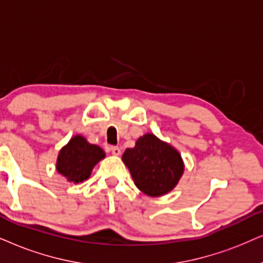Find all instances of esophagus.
Wrapping results in <instances>:
<instances>
[{
    "mask_svg": "<svg viewBox=\"0 0 263 263\" xmlns=\"http://www.w3.org/2000/svg\"><path fill=\"white\" fill-rule=\"evenodd\" d=\"M110 151H111V154L115 155V156H118V155L121 154V149L119 148V147H111Z\"/></svg>",
    "mask_w": 263,
    "mask_h": 263,
    "instance_id": "34e87169",
    "label": "esophagus"
}]
</instances>
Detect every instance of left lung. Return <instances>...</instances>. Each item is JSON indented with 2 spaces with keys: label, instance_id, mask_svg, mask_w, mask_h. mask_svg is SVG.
I'll return each mask as SVG.
<instances>
[{
  "label": "left lung",
  "instance_id": "obj_1",
  "mask_svg": "<svg viewBox=\"0 0 263 263\" xmlns=\"http://www.w3.org/2000/svg\"><path fill=\"white\" fill-rule=\"evenodd\" d=\"M122 161L136 187L153 198L171 192L184 172L183 159L177 149L153 134L143 135L134 148L126 149Z\"/></svg>",
  "mask_w": 263,
  "mask_h": 263
}]
</instances>
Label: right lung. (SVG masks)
<instances>
[{
  "label": "right lung",
  "instance_id": "right-lung-1",
  "mask_svg": "<svg viewBox=\"0 0 263 263\" xmlns=\"http://www.w3.org/2000/svg\"><path fill=\"white\" fill-rule=\"evenodd\" d=\"M104 158L105 153L101 147L76 135L59 151L55 168L68 182L79 183L88 179L93 167Z\"/></svg>",
  "mask_w": 263,
  "mask_h": 263
}]
</instances>
